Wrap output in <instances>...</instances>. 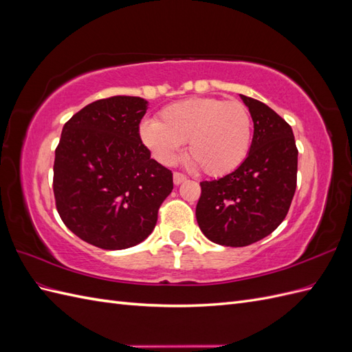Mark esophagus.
Masks as SVG:
<instances>
[{
    "label": "esophagus",
    "instance_id": "1",
    "mask_svg": "<svg viewBox=\"0 0 352 352\" xmlns=\"http://www.w3.org/2000/svg\"><path fill=\"white\" fill-rule=\"evenodd\" d=\"M185 180H186V176L182 175V173L176 172V173L173 175V182H175V185H180L182 182H185Z\"/></svg>",
    "mask_w": 352,
    "mask_h": 352
}]
</instances>
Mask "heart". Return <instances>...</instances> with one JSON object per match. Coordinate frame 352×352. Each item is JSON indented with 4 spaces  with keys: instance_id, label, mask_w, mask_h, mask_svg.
Here are the masks:
<instances>
[{
    "instance_id": "obj_1",
    "label": "heart",
    "mask_w": 352,
    "mask_h": 352,
    "mask_svg": "<svg viewBox=\"0 0 352 352\" xmlns=\"http://www.w3.org/2000/svg\"><path fill=\"white\" fill-rule=\"evenodd\" d=\"M142 144L163 164H172L182 145L207 176L229 175L245 162L252 142L251 114L239 101L189 98L160 111L140 126Z\"/></svg>"
}]
</instances>
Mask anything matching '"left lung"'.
<instances>
[{
  "label": "left lung",
  "mask_w": 352,
  "mask_h": 352,
  "mask_svg": "<svg viewBox=\"0 0 352 352\" xmlns=\"http://www.w3.org/2000/svg\"><path fill=\"white\" fill-rule=\"evenodd\" d=\"M254 122L245 162L226 176L201 182L197 221L225 247H247L278 228L296 188L298 150L292 127L269 105L241 95Z\"/></svg>",
  "instance_id": "8db88e82"
}]
</instances>
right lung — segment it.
<instances>
[{
    "instance_id": "right-lung-1",
    "label": "right lung",
    "mask_w": 352,
    "mask_h": 352,
    "mask_svg": "<svg viewBox=\"0 0 352 352\" xmlns=\"http://www.w3.org/2000/svg\"><path fill=\"white\" fill-rule=\"evenodd\" d=\"M148 101L111 97L88 104L63 126L54 160L63 223L102 250L141 243L173 189V173L151 158L140 138Z\"/></svg>"
}]
</instances>
